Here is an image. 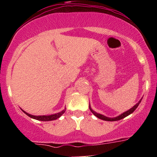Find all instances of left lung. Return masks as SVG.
<instances>
[{
  "label": "left lung",
  "instance_id": "8db88e82",
  "mask_svg": "<svg viewBox=\"0 0 157 157\" xmlns=\"http://www.w3.org/2000/svg\"><path fill=\"white\" fill-rule=\"evenodd\" d=\"M142 99H140V101H139L136 104V105H134V106H133V107L131 108V109H130L129 110H128V111H126L125 112L121 113V114H120V115H119V116L116 117H105V116H104V115L100 114V113H97L96 111H94L92 109H91V105H90V103H89V109H90V111H91V112L93 113V114L94 115V116H96L97 117H98L99 119H100V120H105V121H111V122H112V121H117V120H122V119L128 116V115H130L131 113H132L133 112H134L135 110L136 109V108L138 107V105H140V102H141Z\"/></svg>",
  "mask_w": 157,
  "mask_h": 157
}]
</instances>
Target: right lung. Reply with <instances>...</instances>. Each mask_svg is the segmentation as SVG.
<instances>
[{"instance_id": "1", "label": "right lung", "mask_w": 157, "mask_h": 157, "mask_svg": "<svg viewBox=\"0 0 157 157\" xmlns=\"http://www.w3.org/2000/svg\"><path fill=\"white\" fill-rule=\"evenodd\" d=\"M22 111L26 113L27 116H29V117H31L32 119H35V120H40V121H52V120H57V119L60 118V117L65 113V111H66V108H65L63 111H61L60 112H58L57 113H54V114H51V115H40V116L32 115L30 114V113H28L27 112H26L25 111H23V110H22Z\"/></svg>"}]
</instances>
